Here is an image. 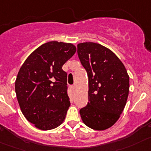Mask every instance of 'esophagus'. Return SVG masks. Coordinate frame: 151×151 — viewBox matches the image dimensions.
<instances>
[{"instance_id": "34e87169", "label": "esophagus", "mask_w": 151, "mask_h": 151, "mask_svg": "<svg viewBox=\"0 0 151 151\" xmlns=\"http://www.w3.org/2000/svg\"><path fill=\"white\" fill-rule=\"evenodd\" d=\"M70 88H71L72 91H74L75 88H76V87H75L74 85H73V86H70Z\"/></svg>"}]
</instances>
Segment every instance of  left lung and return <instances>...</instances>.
I'll use <instances>...</instances> for the list:
<instances>
[{
  "mask_svg": "<svg viewBox=\"0 0 151 151\" xmlns=\"http://www.w3.org/2000/svg\"><path fill=\"white\" fill-rule=\"evenodd\" d=\"M78 58L88 76V102L80 109L83 123L105 130L121 116L129 95V77L124 63L106 47L95 42L77 45Z\"/></svg>",
  "mask_w": 151,
  "mask_h": 151,
  "instance_id": "1",
  "label": "left lung"
}]
</instances>
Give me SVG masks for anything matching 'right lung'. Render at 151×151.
Instances as JSON below:
<instances>
[{
    "instance_id": "obj_1",
    "label": "right lung",
    "mask_w": 151,
    "mask_h": 151,
    "mask_svg": "<svg viewBox=\"0 0 151 151\" xmlns=\"http://www.w3.org/2000/svg\"><path fill=\"white\" fill-rule=\"evenodd\" d=\"M76 52L71 43L51 41L30 54L21 66L15 83L22 114L42 130L64 121L70 106L67 74L62 66Z\"/></svg>"
}]
</instances>
